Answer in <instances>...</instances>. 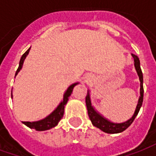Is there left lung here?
<instances>
[{"label": "left lung", "instance_id": "obj_1", "mask_svg": "<svg viewBox=\"0 0 156 156\" xmlns=\"http://www.w3.org/2000/svg\"><path fill=\"white\" fill-rule=\"evenodd\" d=\"M133 58L134 60V67L137 71V73L140 78V97L139 98V102H138L137 107L135 109L133 117L131 118L130 119H129L124 123L122 124H115L112 123L110 121L107 120L106 119L103 118L101 115L98 114L95 111L94 108L92 107L91 101H90V97H89V93L88 92V94L86 96V105H87V108H88V114L89 116V119L91 120L93 125H94L95 127L100 129L102 131H104L105 133L108 134H116V133H120L125 130L129 125H130L133 121L134 120L135 117L137 116L138 113L140 109V107L142 106V103H143V97H144V88H143V73L141 71L140 68V59L136 55L132 54Z\"/></svg>", "mask_w": 156, "mask_h": 156}]
</instances>
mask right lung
Returning <instances> with one entry per match:
<instances>
[{
    "label": "right lung",
    "instance_id": "right-lung-1",
    "mask_svg": "<svg viewBox=\"0 0 156 156\" xmlns=\"http://www.w3.org/2000/svg\"><path fill=\"white\" fill-rule=\"evenodd\" d=\"M29 50H30V48H29L27 51H26L24 54L22 55V58L20 59L19 67L18 68H17L16 72L15 77L17 75L18 72L22 69L23 62L25 60L26 57L28 54ZM77 84H78V83H73V84H72L71 86L67 89V91H66L64 96H63V100L61 102V104L58 105V108H56L54 111L51 113V115H48V117L45 118L44 119H41V120L40 121H37V122H23V124H26L27 127L31 128V129H35L36 130L38 131L47 130V129H51V128L55 127V126L58 124V122L60 121V119L62 118V116H63L65 105H66L67 102H68V98H69V96L71 95L72 92H73V89L74 88V86Z\"/></svg>",
    "mask_w": 156,
    "mask_h": 156
}]
</instances>
